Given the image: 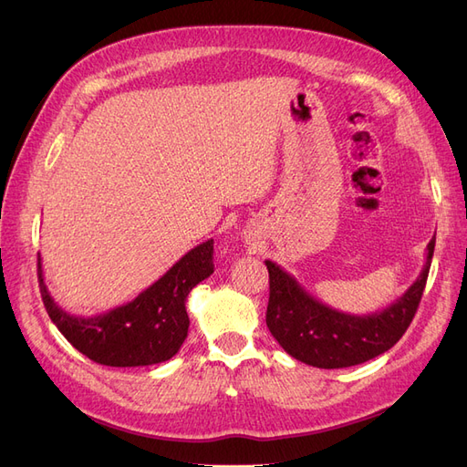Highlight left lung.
Returning a JSON list of instances; mask_svg holds the SVG:
<instances>
[{"mask_svg":"<svg viewBox=\"0 0 467 467\" xmlns=\"http://www.w3.org/2000/svg\"><path fill=\"white\" fill-rule=\"evenodd\" d=\"M436 235L427 245V263L403 296L368 316H350L316 300L273 261L268 268L266 327L290 357L316 368H347L389 350L411 325L427 285Z\"/></svg>","mask_w":467,"mask_h":467,"instance_id":"obj_1","label":"left lung"}]
</instances>
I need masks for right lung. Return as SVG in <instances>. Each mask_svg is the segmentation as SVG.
I'll return each instance as SVG.
<instances>
[{"label":"right lung","mask_w":467,"mask_h":467,"mask_svg":"<svg viewBox=\"0 0 467 467\" xmlns=\"http://www.w3.org/2000/svg\"><path fill=\"white\" fill-rule=\"evenodd\" d=\"M212 253L214 239H208L182 255L132 302L91 317L67 314L54 302L45 285L38 253L40 296L58 331L93 362L117 368L160 364L173 358L185 343L189 333L187 296L214 273Z\"/></svg>","instance_id":"right-lung-1"}]
</instances>
